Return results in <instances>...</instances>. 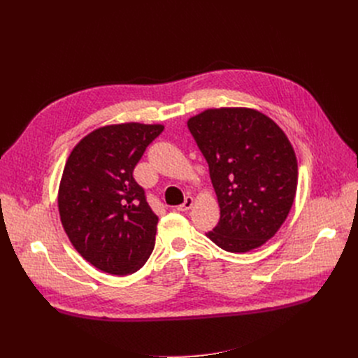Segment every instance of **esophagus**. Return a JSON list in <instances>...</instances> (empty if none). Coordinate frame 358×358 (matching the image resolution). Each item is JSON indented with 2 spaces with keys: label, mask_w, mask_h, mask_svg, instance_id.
I'll return each instance as SVG.
<instances>
[{
  "label": "esophagus",
  "mask_w": 358,
  "mask_h": 358,
  "mask_svg": "<svg viewBox=\"0 0 358 358\" xmlns=\"http://www.w3.org/2000/svg\"><path fill=\"white\" fill-rule=\"evenodd\" d=\"M192 206H193V197H192V196H187V197L184 199L182 204L177 206V210H178V212H187V210L192 209Z\"/></svg>",
  "instance_id": "esophagus-1"
}]
</instances>
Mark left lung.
I'll list each match as a JSON object with an SVG mask.
<instances>
[{"label":"left lung","mask_w":358,"mask_h":358,"mask_svg":"<svg viewBox=\"0 0 358 358\" xmlns=\"http://www.w3.org/2000/svg\"><path fill=\"white\" fill-rule=\"evenodd\" d=\"M209 165L220 220L208 235L247 252L275 235L296 194L294 150L270 117L251 108H210L187 122Z\"/></svg>","instance_id":"obj_1"}]
</instances>
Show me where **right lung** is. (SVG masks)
<instances>
[{
  "mask_svg": "<svg viewBox=\"0 0 358 358\" xmlns=\"http://www.w3.org/2000/svg\"><path fill=\"white\" fill-rule=\"evenodd\" d=\"M162 130L141 123L100 127L72 149L65 164L61 222L75 250L104 273H135L154 251L158 216L134 169Z\"/></svg>",
  "mask_w": 358,
  "mask_h": 358,
  "instance_id": "add662e5",
  "label": "right lung"
}]
</instances>
